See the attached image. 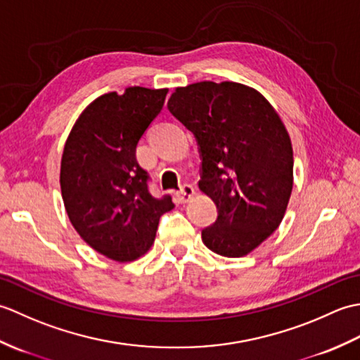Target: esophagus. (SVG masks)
<instances>
[{"label": "esophagus", "mask_w": 360, "mask_h": 360, "mask_svg": "<svg viewBox=\"0 0 360 360\" xmlns=\"http://www.w3.org/2000/svg\"><path fill=\"white\" fill-rule=\"evenodd\" d=\"M193 195H195V188L190 184H186L178 192V200H179V202L184 204V202H188L190 200H192Z\"/></svg>", "instance_id": "esophagus-1"}]
</instances>
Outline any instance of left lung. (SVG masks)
Instances as JSON below:
<instances>
[{
  "label": "left lung",
  "mask_w": 360,
  "mask_h": 360,
  "mask_svg": "<svg viewBox=\"0 0 360 360\" xmlns=\"http://www.w3.org/2000/svg\"><path fill=\"white\" fill-rule=\"evenodd\" d=\"M167 106L195 134L200 190L218 209L202 243L223 257L248 255L277 231L292 192L286 127L257 89L235 82L176 88Z\"/></svg>",
  "instance_id": "left-lung-1"
}]
</instances>
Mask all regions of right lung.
Here are the masks:
<instances>
[{
	"instance_id": "1",
	"label": "right lung",
	"mask_w": 360,
	"mask_h": 360,
	"mask_svg": "<svg viewBox=\"0 0 360 360\" xmlns=\"http://www.w3.org/2000/svg\"><path fill=\"white\" fill-rule=\"evenodd\" d=\"M168 89L127 88L91 102L68 136L60 187L71 224L98 254L133 262L155 241L170 196L148 192V173L136 159L137 142L164 106Z\"/></svg>"
}]
</instances>
